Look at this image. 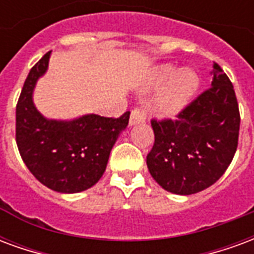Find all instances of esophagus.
<instances>
[{"instance_id":"esophagus-1","label":"esophagus","mask_w":254,"mask_h":254,"mask_svg":"<svg viewBox=\"0 0 254 254\" xmlns=\"http://www.w3.org/2000/svg\"><path fill=\"white\" fill-rule=\"evenodd\" d=\"M147 120V113L141 107H136L133 109L132 113H130V120H129V125L133 127V125H137V124H141V122H145Z\"/></svg>"}]
</instances>
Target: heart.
<instances>
[{
	"label": "heart",
	"mask_w": 254,
	"mask_h": 254,
	"mask_svg": "<svg viewBox=\"0 0 254 254\" xmlns=\"http://www.w3.org/2000/svg\"><path fill=\"white\" fill-rule=\"evenodd\" d=\"M196 74L190 70H180L174 65H160L155 67L147 83L148 89H165L154 100L152 110L159 117L170 118L180 114L196 92Z\"/></svg>",
	"instance_id": "1"
}]
</instances>
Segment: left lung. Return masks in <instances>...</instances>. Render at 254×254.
<instances>
[{
    "label": "left lung",
    "mask_w": 254,
    "mask_h": 254,
    "mask_svg": "<svg viewBox=\"0 0 254 254\" xmlns=\"http://www.w3.org/2000/svg\"><path fill=\"white\" fill-rule=\"evenodd\" d=\"M211 88L177 116L152 120L155 143L147 155L151 176L165 190L193 194L223 176L234 158L240 134V110L234 87L213 64Z\"/></svg>",
    "instance_id": "obj_1"
}]
</instances>
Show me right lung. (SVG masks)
Masks as SVG:
<instances>
[{"instance_id":"add662e5","label":"right lung","mask_w":254,"mask_h":254,"mask_svg":"<svg viewBox=\"0 0 254 254\" xmlns=\"http://www.w3.org/2000/svg\"><path fill=\"white\" fill-rule=\"evenodd\" d=\"M52 52L32 66L16 106V143L38 181L60 193H78L103 176L117 138L130 113L120 118L85 114L70 121L49 120L38 111L32 94L46 73Z\"/></svg>"}]
</instances>
